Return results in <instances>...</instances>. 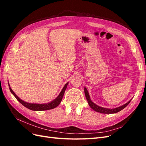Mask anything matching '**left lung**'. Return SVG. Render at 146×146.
Wrapping results in <instances>:
<instances>
[{
  "label": "left lung",
  "instance_id": "8db88e82",
  "mask_svg": "<svg viewBox=\"0 0 146 146\" xmlns=\"http://www.w3.org/2000/svg\"><path fill=\"white\" fill-rule=\"evenodd\" d=\"M84 91H85V94L86 96V100L88 102V104H89L90 107L93 110H94L95 111L97 112H99L100 113H104V114H113V113H116L119 111H121L122 110H123L124 108H125L129 104V103L130 102L131 100H130L128 102H127L125 104L123 105L122 106H120V107H117V108H104V107H100V106L97 105L96 104H95L94 102H92L91 101V99H90V97L89 95V93H88V91L87 90L86 88L85 87L84 88Z\"/></svg>",
  "mask_w": 146,
  "mask_h": 146
}]
</instances>
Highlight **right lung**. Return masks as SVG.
I'll list each match as a JSON object with an SVG mask.
<instances>
[{
	"mask_svg": "<svg viewBox=\"0 0 146 146\" xmlns=\"http://www.w3.org/2000/svg\"><path fill=\"white\" fill-rule=\"evenodd\" d=\"M68 85V82L66 84H65V85L63 88L62 90H61V91L60 92V94L57 96V98L56 99L51 101L50 102L40 104H32V103L26 102L21 99L19 98H18V96H17L15 92H13V91L10 88L9 83H8V86H10L9 87L10 90L12 93V94L15 97L16 99L18 100L22 105H24V107L31 110H33V111H44V110H51V109L56 108L57 106H58L61 103V101L63 99V95L64 94V91L66 89V88H67Z\"/></svg>",
	"mask_w": 146,
	"mask_h": 146,
	"instance_id": "right-lung-1",
	"label": "right lung"
}]
</instances>
